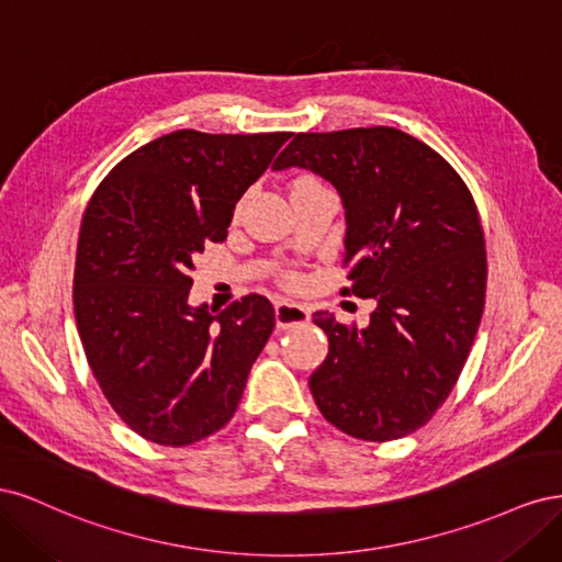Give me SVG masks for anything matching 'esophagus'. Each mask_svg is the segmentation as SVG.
<instances>
[{
	"label": "esophagus",
	"instance_id": "obj_1",
	"mask_svg": "<svg viewBox=\"0 0 562 562\" xmlns=\"http://www.w3.org/2000/svg\"><path fill=\"white\" fill-rule=\"evenodd\" d=\"M274 316L279 328H295L300 323L310 321V310L297 302H279L274 307Z\"/></svg>",
	"mask_w": 562,
	"mask_h": 562
}]
</instances>
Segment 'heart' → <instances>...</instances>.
<instances>
[{"mask_svg":"<svg viewBox=\"0 0 562 562\" xmlns=\"http://www.w3.org/2000/svg\"><path fill=\"white\" fill-rule=\"evenodd\" d=\"M304 182H314V180L312 178H300L295 184H304Z\"/></svg>","mask_w":562,"mask_h":562,"instance_id":"obj_1","label":"heart"}]
</instances>
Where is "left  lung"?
<instances>
[{"label":"left lung","mask_w":562,"mask_h":562,"mask_svg":"<svg viewBox=\"0 0 562 562\" xmlns=\"http://www.w3.org/2000/svg\"><path fill=\"white\" fill-rule=\"evenodd\" d=\"M271 168H304L335 187L351 293L378 302L361 330L314 314L328 335L310 378L318 411L378 443L417 431L448 398L481 326L487 265L471 192L438 151L391 126L297 133Z\"/></svg>","instance_id":"left-lung-1"}]
</instances>
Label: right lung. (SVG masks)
<instances>
[{
	"mask_svg": "<svg viewBox=\"0 0 562 562\" xmlns=\"http://www.w3.org/2000/svg\"><path fill=\"white\" fill-rule=\"evenodd\" d=\"M288 133L173 131L131 151L100 182L81 220L75 318L105 398L151 443L182 448L236 413L274 330V307L246 295L192 307L190 271L227 239L236 201Z\"/></svg>",
	"mask_w": 562,
	"mask_h": 562,
	"instance_id": "right-lung-1",
	"label": "right lung"
}]
</instances>
